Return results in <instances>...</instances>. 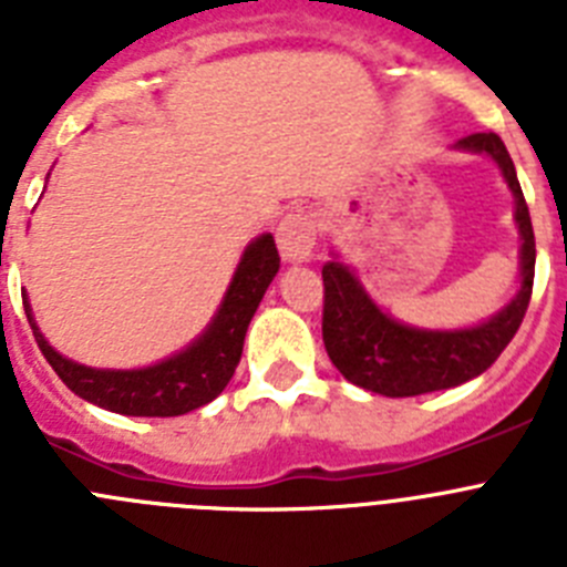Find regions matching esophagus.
<instances>
[{"label": "esophagus", "instance_id": "obj_1", "mask_svg": "<svg viewBox=\"0 0 567 567\" xmlns=\"http://www.w3.org/2000/svg\"><path fill=\"white\" fill-rule=\"evenodd\" d=\"M315 218L303 209H292L278 224V249L287 264H303L315 249Z\"/></svg>", "mask_w": 567, "mask_h": 567}]
</instances>
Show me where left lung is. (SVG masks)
<instances>
[{"label": "left lung", "mask_w": 567, "mask_h": 567, "mask_svg": "<svg viewBox=\"0 0 567 567\" xmlns=\"http://www.w3.org/2000/svg\"><path fill=\"white\" fill-rule=\"evenodd\" d=\"M460 147L488 153L503 169L517 198V224L523 233V287L508 307L488 323L463 332H420L400 327L380 312L363 292L360 280L343 264L323 267V346L349 383L385 398H414L440 392L477 378L503 354L517 334L534 289V227L517 182V169L497 133H471Z\"/></svg>", "instance_id": "1"}]
</instances>
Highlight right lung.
I'll list each match as a JSON object with an SVG mask.
<instances>
[{"mask_svg": "<svg viewBox=\"0 0 567 567\" xmlns=\"http://www.w3.org/2000/svg\"><path fill=\"white\" fill-rule=\"evenodd\" d=\"M280 267V255L275 247L272 235H260L252 240L240 258L235 278L227 289L221 309L215 315L213 327L204 332L202 340H195L182 354L164 360L150 369L135 372H102L87 369L73 360L62 358L48 346L39 334L28 300L24 315L33 329L44 360L53 365V372L62 378L70 392L93 405H102L107 412L130 414V417H178L198 405H207L224 392V385L235 374L247 327L258 309L260 298L272 284Z\"/></svg>", "mask_w": 567, "mask_h": 567, "instance_id": "add662e5", "label": "right lung"}]
</instances>
